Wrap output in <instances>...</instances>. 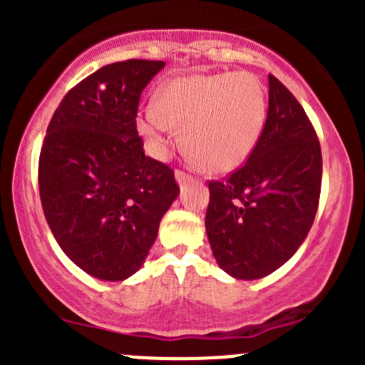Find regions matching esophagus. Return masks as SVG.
<instances>
[{
    "instance_id": "1",
    "label": "esophagus",
    "mask_w": 365,
    "mask_h": 365,
    "mask_svg": "<svg viewBox=\"0 0 365 365\" xmlns=\"http://www.w3.org/2000/svg\"><path fill=\"white\" fill-rule=\"evenodd\" d=\"M175 178H176V183H178V185H185V183L192 182V178H190L189 175H185L183 171H176Z\"/></svg>"
}]
</instances>
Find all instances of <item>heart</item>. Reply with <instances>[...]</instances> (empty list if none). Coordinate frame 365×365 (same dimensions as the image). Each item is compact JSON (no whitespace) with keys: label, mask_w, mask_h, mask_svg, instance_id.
<instances>
[{"label":"heart","mask_w":365,"mask_h":365,"mask_svg":"<svg viewBox=\"0 0 365 365\" xmlns=\"http://www.w3.org/2000/svg\"><path fill=\"white\" fill-rule=\"evenodd\" d=\"M267 121V90L249 72L190 73L162 86L138 114L150 153L168 155L175 127L187 155L212 175L233 173L251 157Z\"/></svg>","instance_id":"heart-1"}]
</instances>
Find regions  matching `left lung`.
<instances>
[{
  "label": "left lung",
  "instance_id": "8db88e82",
  "mask_svg": "<svg viewBox=\"0 0 365 365\" xmlns=\"http://www.w3.org/2000/svg\"><path fill=\"white\" fill-rule=\"evenodd\" d=\"M208 189L206 237L231 277L272 274L307 238L319 203L322 148L304 108L274 76L256 148L245 165Z\"/></svg>",
  "mask_w": 365,
  "mask_h": 365
}]
</instances>
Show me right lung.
<instances>
[{
    "label": "right lung",
    "mask_w": 365,
    "mask_h": 365,
    "mask_svg": "<svg viewBox=\"0 0 365 365\" xmlns=\"http://www.w3.org/2000/svg\"><path fill=\"white\" fill-rule=\"evenodd\" d=\"M164 61L106 65L65 95L43 139L38 187L61 251L101 281H125L145 263L180 189L145 155L139 97Z\"/></svg>",
    "instance_id": "add662e5"
}]
</instances>
